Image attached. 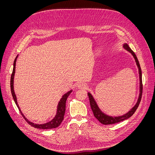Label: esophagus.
Listing matches in <instances>:
<instances>
[{
    "mask_svg": "<svg viewBox=\"0 0 155 155\" xmlns=\"http://www.w3.org/2000/svg\"><path fill=\"white\" fill-rule=\"evenodd\" d=\"M78 87L79 88H86L87 87V83H83V82H81V83H79L78 84Z\"/></svg>",
    "mask_w": 155,
    "mask_h": 155,
    "instance_id": "34e87169",
    "label": "esophagus"
}]
</instances>
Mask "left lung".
<instances>
[{"label": "left lung", "instance_id": "obj_1", "mask_svg": "<svg viewBox=\"0 0 155 155\" xmlns=\"http://www.w3.org/2000/svg\"><path fill=\"white\" fill-rule=\"evenodd\" d=\"M124 48L128 50L129 51L133 54V55L134 56V58L136 60V62H137V64L138 67L139 68V74H140V96H139V99L138 100L137 104H136V105L131 109L128 113L125 114L124 116H118V117H111V116H107L105 114H104L103 112H101V110L99 109V108L97 106L96 102L94 100V98L92 97V95L90 93L88 94V96L89 97V101H90V104H91V109L93 112L94 116H95V118L100 121V122L102 124L104 125H111V124H116V123H119L125 120H127L131 116H133V114L135 112V111L137 110V109H138V107L139 106V104L140 101H141V99H142V91H143V84H142V70L141 68H140V65L139 63V61L138 60V58L137 57V55L134 54V51L131 50L127 45H124Z\"/></svg>", "mask_w": 155, "mask_h": 155}]
</instances>
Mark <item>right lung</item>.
Here are the masks:
<instances>
[{
	"label": "right lung",
	"instance_id": "1",
	"mask_svg": "<svg viewBox=\"0 0 155 155\" xmlns=\"http://www.w3.org/2000/svg\"><path fill=\"white\" fill-rule=\"evenodd\" d=\"M17 57H18V55L15 59V61H14V63H13V72H12V74L11 80H10V87H11L12 94L13 98L14 100V101H15V104L17 105L18 110H19V111L21 112V115L22 116L23 118H25V120L27 121V122L28 123V124H30L32 127H35V128L41 129H50L58 127L59 126L60 124H61V122L64 119V113H65V107H66V101H67L68 96L70 95V94L72 92V91H70L68 92L67 94H64L61 99L60 101L59 102L58 107L57 114L55 115V118L51 121H50V122H48V123H46V124H41V125L34 124L30 122V121H29L25 118L24 115H23L22 113L21 112L20 108L17 104L16 96H15V92H14V90H13V78H14V75H15V64H16V60H17Z\"/></svg>",
	"mask_w": 155,
	"mask_h": 155
}]
</instances>
